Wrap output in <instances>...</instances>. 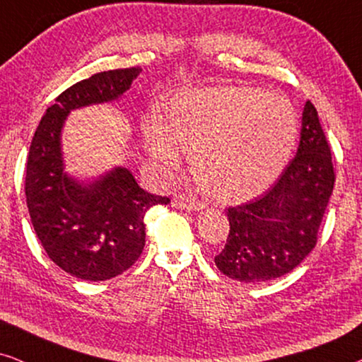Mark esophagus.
<instances>
[{"label":"esophagus","instance_id":"1","mask_svg":"<svg viewBox=\"0 0 362 362\" xmlns=\"http://www.w3.org/2000/svg\"><path fill=\"white\" fill-rule=\"evenodd\" d=\"M173 206L176 207V209H186V211H199L204 207V202L194 199V197L191 196H186V194H177L175 196V199H173Z\"/></svg>","mask_w":362,"mask_h":362}]
</instances>
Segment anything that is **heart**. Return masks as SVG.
<instances>
[{
  "label": "heart",
  "instance_id": "1",
  "mask_svg": "<svg viewBox=\"0 0 362 362\" xmlns=\"http://www.w3.org/2000/svg\"><path fill=\"white\" fill-rule=\"evenodd\" d=\"M298 115L286 98L252 87L187 90L143 132L151 160L166 170L181 150L211 194L244 201L269 187L290 161Z\"/></svg>",
  "mask_w": 362,
  "mask_h": 362
}]
</instances>
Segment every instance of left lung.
I'll list each match as a JSON object with an SVG mask.
<instances>
[{
  "instance_id": "1",
  "label": "left lung",
  "mask_w": 362,
  "mask_h": 362,
  "mask_svg": "<svg viewBox=\"0 0 362 362\" xmlns=\"http://www.w3.org/2000/svg\"><path fill=\"white\" fill-rule=\"evenodd\" d=\"M331 148L310 100L293 160L269 191L227 209L229 235L216 265L232 280L267 281L298 267L315 249L334 187Z\"/></svg>"
}]
</instances>
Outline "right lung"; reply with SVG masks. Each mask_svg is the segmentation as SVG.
<instances>
[{
	"instance_id": "1",
	"label": "right lung",
	"mask_w": 362,
	"mask_h": 362,
	"mask_svg": "<svg viewBox=\"0 0 362 362\" xmlns=\"http://www.w3.org/2000/svg\"><path fill=\"white\" fill-rule=\"evenodd\" d=\"M141 67L93 74L74 83L44 113L29 146L26 202L39 242L54 264L82 280H110L138 260L145 247V214L170 197L141 189L127 168L90 185L64 173L61 130L71 110L117 100Z\"/></svg>"
}]
</instances>
